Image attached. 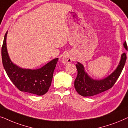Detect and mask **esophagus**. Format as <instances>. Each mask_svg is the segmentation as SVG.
<instances>
[{
    "label": "esophagus",
    "instance_id": "obj_1",
    "mask_svg": "<svg viewBox=\"0 0 128 128\" xmlns=\"http://www.w3.org/2000/svg\"><path fill=\"white\" fill-rule=\"evenodd\" d=\"M61 60H62V62L65 64H70V63L71 62V61H72V57H71V56L68 54L64 55L62 57Z\"/></svg>",
    "mask_w": 128,
    "mask_h": 128
}]
</instances>
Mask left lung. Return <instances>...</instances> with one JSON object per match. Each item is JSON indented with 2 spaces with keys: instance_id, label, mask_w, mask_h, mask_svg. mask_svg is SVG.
I'll list each match as a JSON object with an SVG mask.
<instances>
[{
  "instance_id": "8db88e82",
  "label": "left lung",
  "mask_w": 128,
  "mask_h": 128,
  "mask_svg": "<svg viewBox=\"0 0 128 128\" xmlns=\"http://www.w3.org/2000/svg\"><path fill=\"white\" fill-rule=\"evenodd\" d=\"M124 47L128 50L126 42L124 43ZM126 60V55L124 52L122 54L120 64L111 74L104 78L98 80H94L85 72L84 66L77 62L76 67L78 74L74 81V86L77 92L83 96H91L99 94L110 89L114 86L118 78L121 74Z\"/></svg>"
}]
</instances>
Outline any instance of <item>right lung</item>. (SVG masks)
<instances>
[{
	"label": "right lung",
	"mask_w": 128,
	"mask_h": 128,
	"mask_svg": "<svg viewBox=\"0 0 128 128\" xmlns=\"http://www.w3.org/2000/svg\"><path fill=\"white\" fill-rule=\"evenodd\" d=\"M5 34L2 47V58L4 68L8 78L20 91L37 95H42L48 91L52 84L53 72L58 58H56L36 70L23 69L13 64L8 55Z\"/></svg>",
	"instance_id": "right-lung-1"
}]
</instances>
